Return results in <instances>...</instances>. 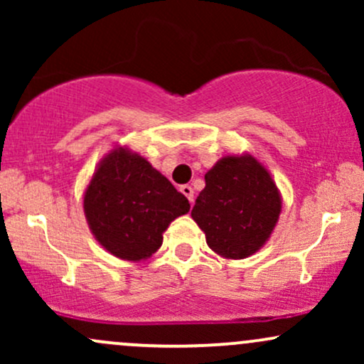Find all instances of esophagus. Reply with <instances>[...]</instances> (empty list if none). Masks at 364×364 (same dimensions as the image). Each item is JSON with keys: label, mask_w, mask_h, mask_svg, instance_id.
I'll use <instances>...</instances> for the list:
<instances>
[{"label": "esophagus", "mask_w": 364, "mask_h": 364, "mask_svg": "<svg viewBox=\"0 0 364 364\" xmlns=\"http://www.w3.org/2000/svg\"><path fill=\"white\" fill-rule=\"evenodd\" d=\"M179 190H181V193L185 195L188 200H190V203L193 202V196H195V195H193V193H195V191H193V188H191L190 185H183L181 188H179Z\"/></svg>", "instance_id": "esophagus-1"}]
</instances>
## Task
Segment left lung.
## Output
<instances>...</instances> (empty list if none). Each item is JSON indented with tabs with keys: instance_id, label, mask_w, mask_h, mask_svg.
<instances>
[{
	"instance_id": "8db88e82",
	"label": "left lung",
	"mask_w": 364,
	"mask_h": 364,
	"mask_svg": "<svg viewBox=\"0 0 364 364\" xmlns=\"http://www.w3.org/2000/svg\"><path fill=\"white\" fill-rule=\"evenodd\" d=\"M281 214L274 179L252 156L223 157L205 174L191 217L207 245L225 258H246L269 240Z\"/></svg>"
}]
</instances>
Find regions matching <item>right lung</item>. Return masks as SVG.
Wrapping results in <instances>:
<instances>
[{"label": "right lung", "mask_w": 364, "mask_h": 364, "mask_svg": "<svg viewBox=\"0 0 364 364\" xmlns=\"http://www.w3.org/2000/svg\"><path fill=\"white\" fill-rule=\"evenodd\" d=\"M83 210L107 252L136 262L161 248L162 232L190 210V202L144 157L116 149L95 171Z\"/></svg>", "instance_id": "obj_1"}]
</instances>
